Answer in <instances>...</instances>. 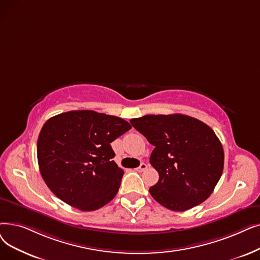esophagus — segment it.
<instances>
[{"label":"esophagus","mask_w":260,"mask_h":260,"mask_svg":"<svg viewBox=\"0 0 260 260\" xmlns=\"http://www.w3.org/2000/svg\"><path fill=\"white\" fill-rule=\"evenodd\" d=\"M146 168H148V166H146L144 162H142L138 168H136V170H137L138 172H142V171L146 170Z\"/></svg>","instance_id":"esophagus-1"}]
</instances>
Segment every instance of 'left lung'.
<instances>
[{
	"mask_svg": "<svg viewBox=\"0 0 260 260\" xmlns=\"http://www.w3.org/2000/svg\"><path fill=\"white\" fill-rule=\"evenodd\" d=\"M132 125L155 148L150 162L159 174L150 193L164 207L185 211L209 198L223 172L224 152L214 132L186 115H146Z\"/></svg>",
	"mask_w": 260,
	"mask_h": 260,
	"instance_id": "left-lung-1",
	"label": "left lung"
}]
</instances>
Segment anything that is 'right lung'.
<instances>
[{"label":"right lung","instance_id":"right-lung-1","mask_svg":"<svg viewBox=\"0 0 260 260\" xmlns=\"http://www.w3.org/2000/svg\"><path fill=\"white\" fill-rule=\"evenodd\" d=\"M132 128L119 117L72 110L50 118L40 131L37 158L52 192L72 207L92 211L118 193L124 174L110 143Z\"/></svg>","mask_w":260,"mask_h":260}]
</instances>
